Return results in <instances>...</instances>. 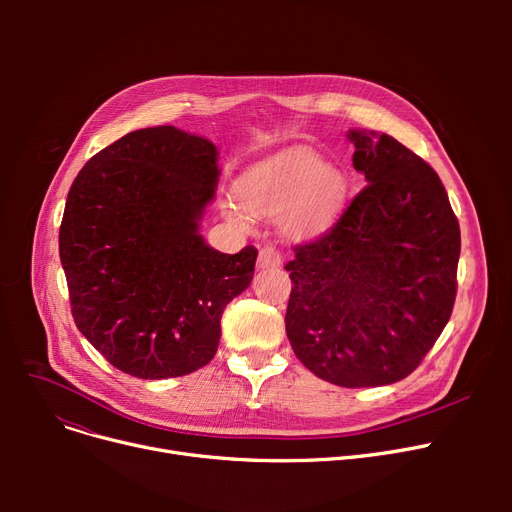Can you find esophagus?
I'll return each instance as SVG.
<instances>
[{
  "mask_svg": "<svg viewBox=\"0 0 512 512\" xmlns=\"http://www.w3.org/2000/svg\"><path fill=\"white\" fill-rule=\"evenodd\" d=\"M257 265L263 267V270H270V267H280L282 265V253L274 245H263L259 249Z\"/></svg>",
  "mask_w": 512,
  "mask_h": 512,
  "instance_id": "1",
  "label": "esophagus"
}]
</instances>
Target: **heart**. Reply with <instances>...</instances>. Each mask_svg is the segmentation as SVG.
I'll return each mask as SVG.
<instances>
[{"label": "heart", "mask_w": 512, "mask_h": 512, "mask_svg": "<svg viewBox=\"0 0 512 512\" xmlns=\"http://www.w3.org/2000/svg\"><path fill=\"white\" fill-rule=\"evenodd\" d=\"M348 195L346 174L307 147H288L263 159L240 176L236 201L222 211L238 228H251V218H276L292 238L324 234L340 215Z\"/></svg>", "instance_id": "heart-1"}]
</instances>
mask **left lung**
Here are the masks:
<instances>
[{"label":"left lung","instance_id":"obj_1","mask_svg":"<svg viewBox=\"0 0 512 512\" xmlns=\"http://www.w3.org/2000/svg\"><path fill=\"white\" fill-rule=\"evenodd\" d=\"M367 186L286 263V334L317 378L394 384L419 367L456 299L461 228L434 168L388 134L348 130Z\"/></svg>","mask_w":512,"mask_h":512}]
</instances>
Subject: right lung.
<instances>
[{
    "mask_svg": "<svg viewBox=\"0 0 512 512\" xmlns=\"http://www.w3.org/2000/svg\"><path fill=\"white\" fill-rule=\"evenodd\" d=\"M218 178L211 141L155 126L101 149L70 186L60 259L74 324L134 378L207 365L226 305L253 280L255 247L226 255L199 234Z\"/></svg>",
    "mask_w": 512,
    "mask_h": 512,
    "instance_id": "add662e5",
    "label": "right lung"
}]
</instances>
